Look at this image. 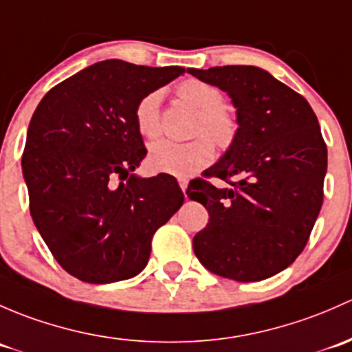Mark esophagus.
<instances>
[{"instance_id":"34e87169","label":"esophagus","mask_w":352,"mask_h":352,"mask_svg":"<svg viewBox=\"0 0 352 352\" xmlns=\"http://www.w3.org/2000/svg\"><path fill=\"white\" fill-rule=\"evenodd\" d=\"M177 183H179L181 190H183V191H186V188H188V181L184 179V177H179V179H177Z\"/></svg>"}]
</instances>
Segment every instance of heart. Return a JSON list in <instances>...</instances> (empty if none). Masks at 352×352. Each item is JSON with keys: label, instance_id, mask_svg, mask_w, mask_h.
Masks as SVG:
<instances>
[{"label": "heart", "instance_id": "heart-1", "mask_svg": "<svg viewBox=\"0 0 352 352\" xmlns=\"http://www.w3.org/2000/svg\"><path fill=\"white\" fill-rule=\"evenodd\" d=\"M177 95L200 113L195 133H205L219 147L230 146L237 123L223 110V95L219 89L198 79H186L177 86ZM161 100V91H151L137 103L135 123L142 135L154 137L159 133ZM208 140L197 137L188 142H175L169 139L154 140L147 155L151 168L175 176L193 175L212 162L213 146Z\"/></svg>", "mask_w": 352, "mask_h": 352}]
</instances>
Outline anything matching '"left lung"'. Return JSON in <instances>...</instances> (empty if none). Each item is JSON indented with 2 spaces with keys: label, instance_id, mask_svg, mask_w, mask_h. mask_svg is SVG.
Listing matches in <instances>:
<instances>
[{
  "label": "left lung",
  "instance_id": "left-lung-1",
  "mask_svg": "<svg viewBox=\"0 0 352 352\" xmlns=\"http://www.w3.org/2000/svg\"><path fill=\"white\" fill-rule=\"evenodd\" d=\"M226 91L235 137L186 195L208 210L193 237L198 261L222 278L261 281L288 267L307 245L324 198L327 147L309 101L256 66L188 69Z\"/></svg>",
  "mask_w": 352,
  "mask_h": 352
}]
</instances>
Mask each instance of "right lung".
<instances>
[{
	"instance_id": "1",
	"label": "right lung",
	"mask_w": 352,
	"mask_h": 352,
	"mask_svg": "<svg viewBox=\"0 0 352 352\" xmlns=\"http://www.w3.org/2000/svg\"><path fill=\"white\" fill-rule=\"evenodd\" d=\"M181 74L179 66L101 60L38 103L21 155L30 213L57 263L78 280L103 285L137 276L154 232L183 205L171 177L135 175L147 154L137 103Z\"/></svg>"
}]
</instances>
